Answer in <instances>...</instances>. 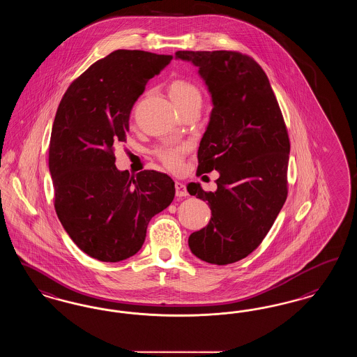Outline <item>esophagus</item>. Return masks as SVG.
<instances>
[{
	"label": "esophagus",
	"instance_id": "esophagus-1",
	"mask_svg": "<svg viewBox=\"0 0 357 357\" xmlns=\"http://www.w3.org/2000/svg\"><path fill=\"white\" fill-rule=\"evenodd\" d=\"M175 194H176V197H187L188 192L185 190V185L181 182H176L175 183Z\"/></svg>",
	"mask_w": 357,
	"mask_h": 357
}]
</instances>
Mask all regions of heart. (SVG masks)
Instances as JSON below:
<instances>
[{"mask_svg": "<svg viewBox=\"0 0 357 357\" xmlns=\"http://www.w3.org/2000/svg\"><path fill=\"white\" fill-rule=\"evenodd\" d=\"M167 90L170 98L178 109L202 100L199 87L183 78H174L167 86ZM185 151V144H165L157 149L155 154L159 160L169 169H178L182 163Z\"/></svg>", "mask_w": 357, "mask_h": 357, "instance_id": "heart-1", "label": "heart"}]
</instances>
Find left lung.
<instances>
[{
	"label": "left lung",
	"instance_id": "left-lung-1",
	"mask_svg": "<svg viewBox=\"0 0 357 357\" xmlns=\"http://www.w3.org/2000/svg\"><path fill=\"white\" fill-rule=\"evenodd\" d=\"M199 70L213 110L198 150V175L219 172L207 192L211 219L188 238L191 252L211 264L248 257L266 238L287 199L289 138L270 81L255 59L238 52H176Z\"/></svg>",
	"mask_w": 357,
	"mask_h": 357
}]
</instances>
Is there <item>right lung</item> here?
I'll return each instance as SVG.
<instances>
[{
  "mask_svg": "<svg viewBox=\"0 0 357 357\" xmlns=\"http://www.w3.org/2000/svg\"><path fill=\"white\" fill-rule=\"evenodd\" d=\"M172 59L115 50L82 73L59 102L49 146L56 213L73 242L100 261L135 255L151 218L174 199L167 174L119 172L113 149L126 141L131 109L146 84Z\"/></svg>",
  "mask_w": 357,
  "mask_h": 357,
  "instance_id": "1",
  "label": "right lung"
}]
</instances>
